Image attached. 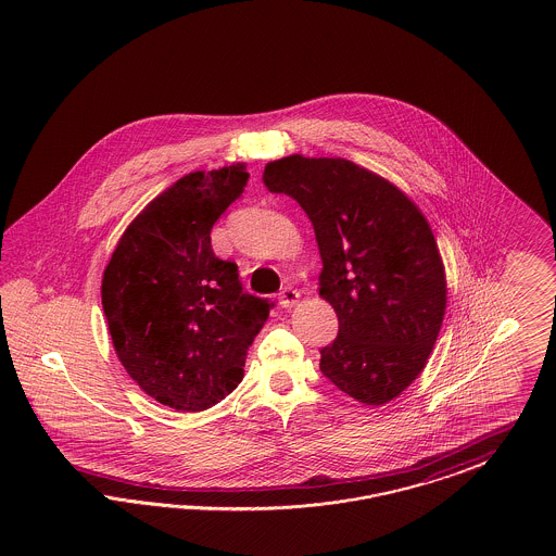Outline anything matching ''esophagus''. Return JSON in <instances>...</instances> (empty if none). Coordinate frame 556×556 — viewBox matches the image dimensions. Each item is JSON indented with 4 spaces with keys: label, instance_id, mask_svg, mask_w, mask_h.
Segmentation results:
<instances>
[{
    "label": "esophagus",
    "instance_id": "obj_1",
    "mask_svg": "<svg viewBox=\"0 0 556 556\" xmlns=\"http://www.w3.org/2000/svg\"><path fill=\"white\" fill-rule=\"evenodd\" d=\"M298 300H300V291L293 290V288H283V290L279 291V304L283 308L295 306Z\"/></svg>",
    "mask_w": 556,
    "mask_h": 556
}]
</instances>
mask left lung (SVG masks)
Here are the masks:
<instances>
[{
    "instance_id": "8db88e82",
    "label": "left lung",
    "mask_w": 556,
    "mask_h": 556,
    "mask_svg": "<svg viewBox=\"0 0 556 556\" xmlns=\"http://www.w3.org/2000/svg\"><path fill=\"white\" fill-rule=\"evenodd\" d=\"M266 189L311 218L323 295L340 320L323 375L363 404L400 396L424 370L446 311V275L421 211L390 181L344 159L268 162Z\"/></svg>"
}]
</instances>
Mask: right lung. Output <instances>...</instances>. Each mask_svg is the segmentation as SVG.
I'll list each match as a JSON object with an SVG mask.
<instances>
[{"instance_id": "1", "label": "right lung", "mask_w": 556, "mask_h": 556, "mask_svg": "<svg viewBox=\"0 0 556 556\" xmlns=\"http://www.w3.org/2000/svg\"><path fill=\"white\" fill-rule=\"evenodd\" d=\"M245 164L195 170L154 198L118 239L102 306L132 381L175 410H206L243 377L273 302L212 252V225L248 184Z\"/></svg>"}]
</instances>
